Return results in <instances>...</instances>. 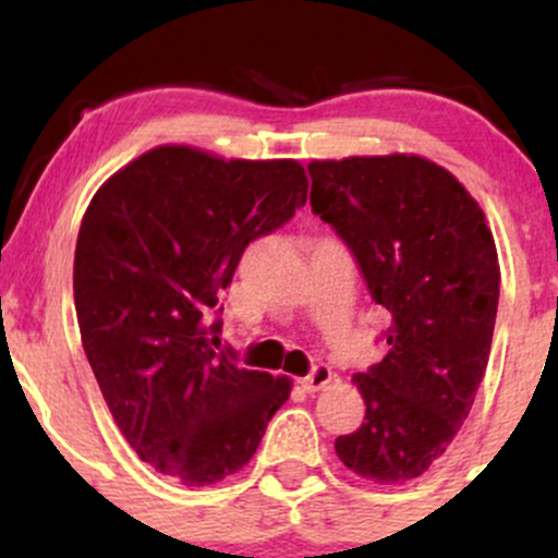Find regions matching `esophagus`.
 I'll list each match as a JSON object with an SVG mask.
<instances>
[{
	"mask_svg": "<svg viewBox=\"0 0 558 558\" xmlns=\"http://www.w3.org/2000/svg\"><path fill=\"white\" fill-rule=\"evenodd\" d=\"M332 369L328 367V364H315V369H312L310 375L304 377V388L310 390V393H317V390H323V388H328L330 383H332Z\"/></svg>",
	"mask_w": 558,
	"mask_h": 558,
	"instance_id": "esophagus-1",
	"label": "esophagus"
}]
</instances>
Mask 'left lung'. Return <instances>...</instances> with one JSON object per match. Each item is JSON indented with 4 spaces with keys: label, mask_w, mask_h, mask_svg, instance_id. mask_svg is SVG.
<instances>
[{
    "label": "left lung",
    "mask_w": 558,
    "mask_h": 558,
    "mask_svg": "<svg viewBox=\"0 0 558 558\" xmlns=\"http://www.w3.org/2000/svg\"><path fill=\"white\" fill-rule=\"evenodd\" d=\"M310 175L312 209L390 312L388 354L354 375L364 422L336 453L364 480L407 483L446 451L475 403L498 310L496 241L470 191L420 155L312 159Z\"/></svg>",
    "instance_id": "1"
}]
</instances>
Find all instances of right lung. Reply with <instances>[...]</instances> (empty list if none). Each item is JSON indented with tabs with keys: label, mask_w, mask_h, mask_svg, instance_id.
<instances>
[{
	"label": "right lung",
	"mask_w": 558,
	"mask_h": 558,
	"mask_svg": "<svg viewBox=\"0 0 558 558\" xmlns=\"http://www.w3.org/2000/svg\"><path fill=\"white\" fill-rule=\"evenodd\" d=\"M296 159H222L165 144L96 191L75 243L81 341L141 462L198 488L257 451L291 377L220 351L217 293L243 248L306 202Z\"/></svg>",
	"instance_id": "obj_1"
}]
</instances>
